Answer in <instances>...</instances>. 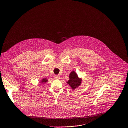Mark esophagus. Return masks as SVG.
<instances>
[{
	"label": "esophagus",
	"instance_id": "obj_1",
	"mask_svg": "<svg viewBox=\"0 0 128 128\" xmlns=\"http://www.w3.org/2000/svg\"><path fill=\"white\" fill-rule=\"evenodd\" d=\"M54 78L56 79V80H59L60 78V76L58 75H55L54 76Z\"/></svg>",
	"mask_w": 128,
	"mask_h": 128
}]
</instances>
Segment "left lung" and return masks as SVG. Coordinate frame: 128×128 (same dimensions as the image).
Masks as SVG:
<instances>
[{
	"instance_id": "1",
	"label": "left lung",
	"mask_w": 128,
	"mask_h": 128,
	"mask_svg": "<svg viewBox=\"0 0 128 128\" xmlns=\"http://www.w3.org/2000/svg\"><path fill=\"white\" fill-rule=\"evenodd\" d=\"M70 80L66 82L72 90H74L80 85L82 80L80 78L74 71L70 72L69 76Z\"/></svg>"
}]
</instances>
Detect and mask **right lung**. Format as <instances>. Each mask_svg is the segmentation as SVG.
Segmentation results:
<instances>
[{
    "mask_svg": "<svg viewBox=\"0 0 128 128\" xmlns=\"http://www.w3.org/2000/svg\"><path fill=\"white\" fill-rule=\"evenodd\" d=\"M48 82V80L46 78H43L41 82L40 83H44V82Z\"/></svg>",
    "mask_w": 128,
    "mask_h": 128,
    "instance_id": "right-lung-1",
    "label": "right lung"
}]
</instances>
